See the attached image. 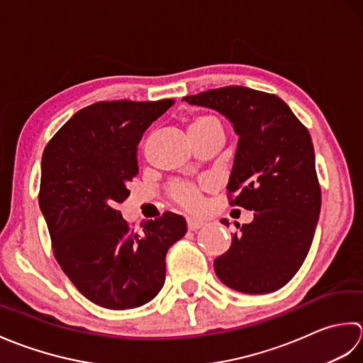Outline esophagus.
I'll return each instance as SVG.
<instances>
[{
	"mask_svg": "<svg viewBox=\"0 0 363 363\" xmlns=\"http://www.w3.org/2000/svg\"><path fill=\"white\" fill-rule=\"evenodd\" d=\"M203 225V220H199V219H188V228L191 232H196V230H199V228H201Z\"/></svg>",
	"mask_w": 363,
	"mask_h": 363,
	"instance_id": "obj_1",
	"label": "esophagus"
}]
</instances>
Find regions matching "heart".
Masks as SVG:
<instances>
[{
	"label": "heart",
	"instance_id": "heart-1",
	"mask_svg": "<svg viewBox=\"0 0 363 363\" xmlns=\"http://www.w3.org/2000/svg\"><path fill=\"white\" fill-rule=\"evenodd\" d=\"M211 127H220V123L216 117L210 116V114H197L192 117L188 130L191 135V133L203 131V130L211 128ZM171 196L177 203H180L182 206H184V208H188V210H197V208H201V205H202L201 188H197L191 183H174L171 188Z\"/></svg>",
	"mask_w": 363,
	"mask_h": 363
}]
</instances>
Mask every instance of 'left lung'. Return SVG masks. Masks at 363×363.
<instances>
[{"label": "left lung", "mask_w": 363, "mask_h": 363, "mask_svg": "<svg viewBox=\"0 0 363 363\" xmlns=\"http://www.w3.org/2000/svg\"><path fill=\"white\" fill-rule=\"evenodd\" d=\"M183 100L216 109L240 136L227 191L230 205L254 211V220L235 223L240 233L214 260L216 276L241 293L276 291L304 263L320 218L321 188L308 130L282 99L249 87L211 89ZM220 223L228 225L227 219Z\"/></svg>", "instance_id": "1"}]
</instances>
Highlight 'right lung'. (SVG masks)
Instances as JSON below:
<instances>
[{
    "label": "right lung",
    "instance_id": "right-lung-1",
    "mask_svg": "<svg viewBox=\"0 0 363 363\" xmlns=\"http://www.w3.org/2000/svg\"><path fill=\"white\" fill-rule=\"evenodd\" d=\"M174 103H94L43 150L39 205L55 257L78 291L105 308L152 301L164 285L169 247L188 230L183 216L166 211L138 233L117 210L139 171L140 138Z\"/></svg>",
    "mask_w": 363,
    "mask_h": 363
}]
</instances>
